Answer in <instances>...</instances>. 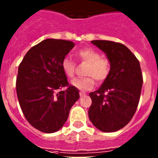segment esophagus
Listing matches in <instances>:
<instances>
[{"instance_id":"obj_1","label":"esophagus","mask_w":158,"mask_h":158,"mask_svg":"<svg viewBox=\"0 0 158 158\" xmlns=\"http://www.w3.org/2000/svg\"><path fill=\"white\" fill-rule=\"evenodd\" d=\"M86 93H85V92H80V96H85Z\"/></svg>"}]
</instances>
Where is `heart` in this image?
I'll return each mask as SVG.
<instances>
[{
  "label": "heart",
  "instance_id": "1",
  "mask_svg": "<svg viewBox=\"0 0 158 158\" xmlns=\"http://www.w3.org/2000/svg\"><path fill=\"white\" fill-rule=\"evenodd\" d=\"M78 58L89 63L85 74L88 77L84 78H75L71 81L73 87L87 91L93 89L95 85V79L99 82L105 81L111 72V63L107 58H102L98 51L92 48H85L77 53ZM62 69L67 77H73L75 72V64L69 58H65L62 61Z\"/></svg>",
  "mask_w": 158,
  "mask_h": 158
}]
</instances>
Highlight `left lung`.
I'll return each mask as SVG.
<instances>
[{
  "mask_svg": "<svg viewBox=\"0 0 158 158\" xmlns=\"http://www.w3.org/2000/svg\"><path fill=\"white\" fill-rule=\"evenodd\" d=\"M91 43L105 53L111 72L98 90L89 93V119L103 132H115L131 120L139 105L143 83L140 63L122 43L107 40Z\"/></svg>",
  "mask_w": 158,
  "mask_h": 158,
  "instance_id": "8db88e82",
  "label": "left lung"
}]
</instances>
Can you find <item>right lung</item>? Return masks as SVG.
<instances>
[{"mask_svg": "<svg viewBox=\"0 0 158 158\" xmlns=\"http://www.w3.org/2000/svg\"><path fill=\"white\" fill-rule=\"evenodd\" d=\"M74 47L71 41L47 39L29 50L19 64L16 93L23 115L33 127L54 133L62 127L79 99L69 85L62 61ZM67 87L65 90H60Z\"/></svg>", "mask_w": 158, "mask_h": 158, "instance_id": "obj_1", "label": "right lung"}]
</instances>
